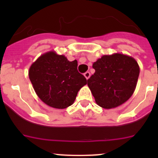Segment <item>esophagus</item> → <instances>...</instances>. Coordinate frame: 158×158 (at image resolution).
I'll use <instances>...</instances> for the list:
<instances>
[{"label": "esophagus", "mask_w": 158, "mask_h": 158, "mask_svg": "<svg viewBox=\"0 0 158 158\" xmlns=\"http://www.w3.org/2000/svg\"><path fill=\"white\" fill-rule=\"evenodd\" d=\"M84 76L85 77V79H88L89 77H90V73L89 72H86V73H84Z\"/></svg>", "instance_id": "esophagus-1"}]
</instances>
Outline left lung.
Instances as JSON below:
<instances>
[{
  "instance_id": "8db88e82",
  "label": "left lung",
  "mask_w": 158,
  "mask_h": 158,
  "mask_svg": "<svg viewBox=\"0 0 158 158\" xmlns=\"http://www.w3.org/2000/svg\"><path fill=\"white\" fill-rule=\"evenodd\" d=\"M92 68L95 72L87 82L100 107L114 109L133 95L140 73L139 65L133 57L120 52L103 55Z\"/></svg>"
}]
</instances>
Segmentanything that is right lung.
Instances as JSON below:
<instances>
[{
    "instance_id": "obj_1",
    "label": "right lung",
    "mask_w": 158,
    "mask_h": 158,
    "mask_svg": "<svg viewBox=\"0 0 158 158\" xmlns=\"http://www.w3.org/2000/svg\"><path fill=\"white\" fill-rule=\"evenodd\" d=\"M77 66V60L70 62L53 50L38 57L30 66L28 75L40 99L53 109L72 106L79 89L87 83Z\"/></svg>"
}]
</instances>
